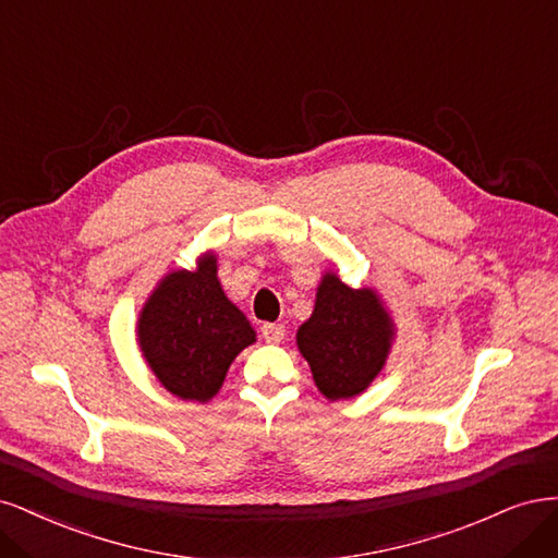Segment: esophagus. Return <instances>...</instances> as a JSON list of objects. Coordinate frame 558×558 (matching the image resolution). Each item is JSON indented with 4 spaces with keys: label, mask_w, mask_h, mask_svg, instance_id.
<instances>
[{
    "label": "esophagus",
    "mask_w": 558,
    "mask_h": 558,
    "mask_svg": "<svg viewBox=\"0 0 558 558\" xmlns=\"http://www.w3.org/2000/svg\"><path fill=\"white\" fill-rule=\"evenodd\" d=\"M262 336H264L266 343L278 345L280 340L284 338V327H282V325H276V322H266V325L262 327Z\"/></svg>",
    "instance_id": "esophagus-1"
}]
</instances>
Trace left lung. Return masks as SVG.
Returning a JSON list of instances; mask_svg holds the SVG:
<instances>
[{"label": "left lung", "instance_id": "obj_1", "mask_svg": "<svg viewBox=\"0 0 558 558\" xmlns=\"http://www.w3.org/2000/svg\"><path fill=\"white\" fill-rule=\"evenodd\" d=\"M397 325L373 287L352 290L336 271L317 284L313 315L296 331L319 393L329 401L364 393L387 364Z\"/></svg>", "mask_w": 558, "mask_h": 558}]
</instances>
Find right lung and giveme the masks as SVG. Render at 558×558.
I'll use <instances>...</instances> for the list:
<instances>
[{
	"mask_svg": "<svg viewBox=\"0 0 558 558\" xmlns=\"http://www.w3.org/2000/svg\"><path fill=\"white\" fill-rule=\"evenodd\" d=\"M257 340L250 319L229 301L218 255L206 250L196 268H178L157 282L136 319V343L148 368L175 399L208 403L227 371Z\"/></svg>",
	"mask_w": 558,
	"mask_h": 558,
	"instance_id": "add662e5",
	"label": "right lung"
}]
</instances>
